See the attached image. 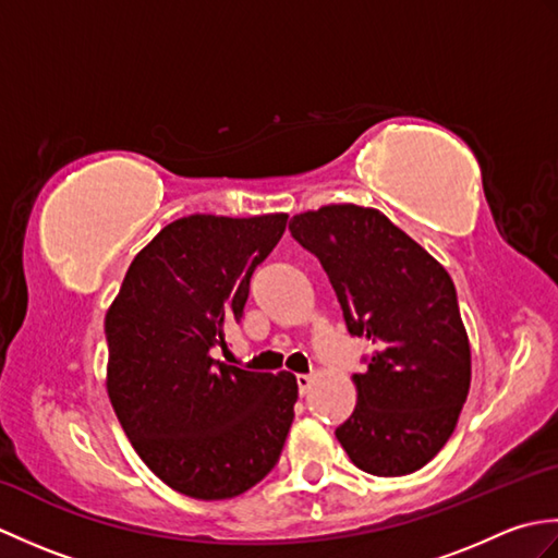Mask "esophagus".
Segmentation results:
<instances>
[{"label": "esophagus", "instance_id": "1", "mask_svg": "<svg viewBox=\"0 0 558 558\" xmlns=\"http://www.w3.org/2000/svg\"><path fill=\"white\" fill-rule=\"evenodd\" d=\"M312 384H314V378H312L310 374H298V386H300V393H302V396L310 393Z\"/></svg>", "mask_w": 558, "mask_h": 558}]
</instances>
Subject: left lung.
I'll use <instances>...</instances> for the list:
<instances>
[{"label":"left lung","instance_id":"obj_1","mask_svg":"<svg viewBox=\"0 0 558 558\" xmlns=\"http://www.w3.org/2000/svg\"><path fill=\"white\" fill-rule=\"evenodd\" d=\"M290 232L336 290L350 336L376 348L354 374L357 405L336 436L360 470L400 477L453 434L470 390V340L446 268L384 213L333 204Z\"/></svg>","mask_w":558,"mask_h":558}]
</instances>
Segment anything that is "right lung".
Masks as SVG:
<instances>
[{
	"label": "right lung",
	"instance_id": "right-lung-1",
	"mask_svg": "<svg viewBox=\"0 0 558 558\" xmlns=\"http://www.w3.org/2000/svg\"><path fill=\"white\" fill-rule=\"evenodd\" d=\"M286 225L288 213L170 222L136 254L105 316L117 420L141 460L192 499L244 494L286 446L298 378L213 360Z\"/></svg>",
	"mask_w": 558,
	"mask_h": 558
}]
</instances>
